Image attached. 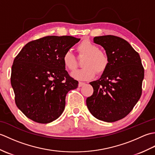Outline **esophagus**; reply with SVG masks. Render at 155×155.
<instances>
[{"instance_id":"34e87169","label":"esophagus","mask_w":155,"mask_h":155,"mask_svg":"<svg viewBox=\"0 0 155 155\" xmlns=\"http://www.w3.org/2000/svg\"><path fill=\"white\" fill-rule=\"evenodd\" d=\"M84 84H85V83H83V82H79V83H78V87H83V85H84Z\"/></svg>"}]
</instances>
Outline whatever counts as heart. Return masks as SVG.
<instances>
[{
  "label": "heart",
  "mask_w": 155,
  "mask_h": 155,
  "mask_svg": "<svg viewBox=\"0 0 155 155\" xmlns=\"http://www.w3.org/2000/svg\"><path fill=\"white\" fill-rule=\"evenodd\" d=\"M77 49L80 57H85L83 62V68L72 72V77L75 79L87 81L93 78L95 72L101 74L107 71L109 65V57L103 51L99 50L97 45L88 40L82 41L78 45ZM62 61L66 68L73 71L77 66L75 55L71 51H67L62 57Z\"/></svg>",
  "instance_id": "1"
}]
</instances>
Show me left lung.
Masks as SVG:
<instances>
[{
	"mask_svg": "<svg viewBox=\"0 0 155 155\" xmlns=\"http://www.w3.org/2000/svg\"><path fill=\"white\" fill-rule=\"evenodd\" d=\"M109 57V65L100 79L90 83L92 96L87 106L97 119L113 123L124 118L142 94L144 71L139 54L124 39L113 35L95 37Z\"/></svg>",
	"mask_w": 155,
	"mask_h": 155,
	"instance_id": "1",
	"label": "left lung"
}]
</instances>
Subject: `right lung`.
Wrapping results in <instances>:
<instances>
[{
  "label": "right lung",
  "instance_id": "1",
  "mask_svg": "<svg viewBox=\"0 0 155 155\" xmlns=\"http://www.w3.org/2000/svg\"><path fill=\"white\" fill-rule=\"evenodd\" d=\"M79 41L47 36L28 42L15 57L11 77L15 103L32 120L47 124L63 113L67 94L78 82L65 70L62 57Z\"/></svg>",
  "mask_w": 155,
  "mask_h": 155
}]
</instances>
